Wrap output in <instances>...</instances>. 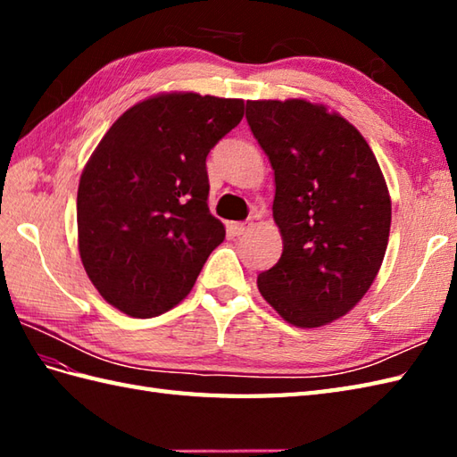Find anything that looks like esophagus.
<instances>
[{
	"instance_id": "esophagus-1",
	"label": "esophagus",
	"mask_w": 457,
	"mask_h": 457,
	"mask_svg": "<svg viewBox=\"0 0 457 457\" xmlns=\"http://www.w3.org/2000/svg\"><path fill=\"white\" fill-rule=\"evenodd\" d=\"M251 228H253V223H251V221H234V223H231V226H229V231H231V234H234L236 237H239V236L247 234V231H249Z\"/></svg>"
}]
</instances>
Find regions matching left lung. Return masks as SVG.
Here are the masks:
<instances>
[{
	"label": "left lung",
	"instance_id": "left-lung-1",
	"mask_svg": "<svg viewBox=\"0 0 457 457\" xmlns=\"http://www.w3.org/2000/svg\"><path fill=\"white\" fill-rule=\"evenodd\" d=\"M245 118L275 170L278 263L257 277L259 293L296 328L345 316L381 269L391 196L363 135L306 100L247 102Z\"/></svg>",
	"mask_w": 457,
	"mask_h": 457
}]
</instances>
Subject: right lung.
Returning a JSON list of instances; mask_svg holds the SVG:
<instances>
[{"instance_id":"add662e5","label":"right lung","mask_w":457,"mask_h":457,"mask_svg":"<svg viewBox=\"0 0 457 457\" xmlns=\"http://www.w3.org/2000/svg\"><path fill=\"white\" fill-rule=\"evenodd\" d=\"M244 105L194 92L151 96L120 115L86 162L76 200L80 259L123 314L169 312L226 237L208 208L206 157Z\"/></svg>"}]
</instances>
